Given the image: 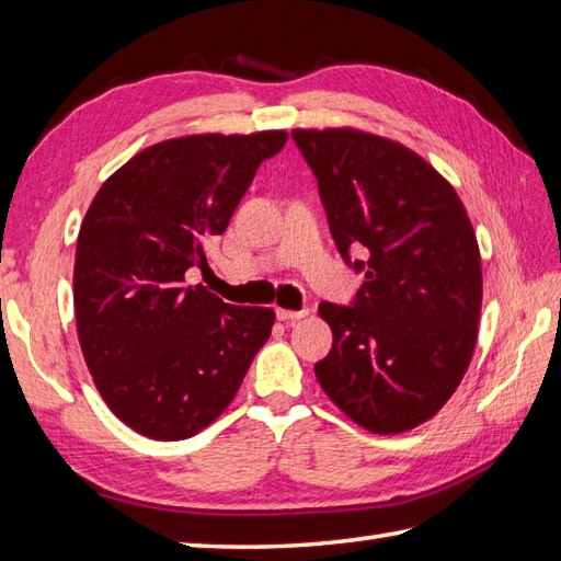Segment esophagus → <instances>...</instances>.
Wrapping results in <instances>:
<instances>
[{"label":"esophagus","mask_w":561,"mask_h":561,"mask_svg":"<svg viewBox=\"0 0 561 561\" xmlns=\"http://www.w3.org/2000/svg\"><path fill=\"white\" fill-rule=\"evenodd\" d=\"M308 316V308H301V311H289V308H277V318L284 320V323H294V320H301Z\"/></svg>","instance_id":"1"}]
</instances>
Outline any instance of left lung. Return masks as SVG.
<instances>
[{"instance_id": "1", "label": "left lung", "mask_w": 561, "mask_h": 561, "mask_svg": "<svg viewBox=\"0 0 561 561\" xmlns=\"http://www.w3.org/2000/svg\"><path fill=\"white\" fill-rule=\"evenodd\" d=\"M318 178L330 233L364 272L352 306L323 301L325 396L374 434L444 408L468 371L482 308L480 248L456 190L420 153L352 127L291 129ZM362 249L366 261H352Z\"/></svg>"}]
</instances>
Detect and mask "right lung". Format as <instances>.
I'll use <instances>...</instances> for the list:
<instances>
[{
    "mask_svg": "<svg viewBox=\"0 0 561 561\" xmlns=\"http://www.w3.org/2000/svg\"><path fill=\"white\" fill-rule=\"evenodd\" d=\"M284 129L159 141L117 169L81 221L79 344L117 420L157 440L195 436L229 408L274 311L231 306L185 272L226 231Z\"/></svg>",
    "mask_w": 561,
    "mask_h": 561,
    "instance_id": "add662e5",
    "label": "right lung"
}]
</instances>
